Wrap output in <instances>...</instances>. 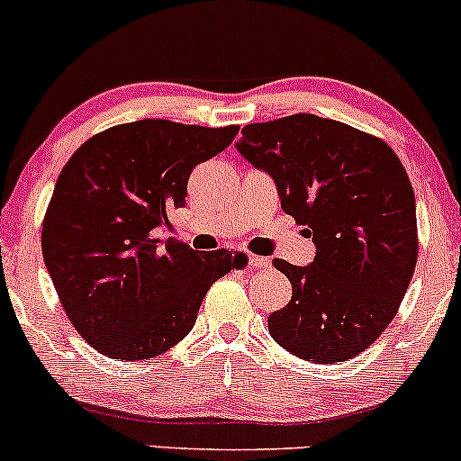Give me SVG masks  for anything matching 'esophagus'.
<instances>
[{
    "instance_id": "obj_1",
    "label": "esophagus",
    "mask_w": 461,
    "mask_h": 461,
    "mask_svg": "<svg viewBox=\"0 0 461 461\" xmlns=\"http://www.w3.org/2000/svg\"><path fill=\"white\" fill-rule=\"evenodd\" d=\"M250 266L257 267V270H266V267H270V258L267 257H258V255H252L250 257Z\"/></svg>"
}]
</instances>
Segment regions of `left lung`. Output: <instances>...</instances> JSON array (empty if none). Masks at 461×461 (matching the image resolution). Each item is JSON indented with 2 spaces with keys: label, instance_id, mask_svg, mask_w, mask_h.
I'll list each match as a JSON object with an SVG mask.
<instances>
[{
  "label": "left lung",
  "instance_id": "obj_1",
  "mask_svg": "<svg viewBox=\"0 0 461 461\" xmlns=\"http://www.w3.org/2000/svg\"><path fill=\"white\" fill-rule=\"evenodd\" d=\"M237 149L276 183L281 206L307 226L312 266H274L292 283L267 318L283 348L313 364L364 353L394 320L418 261L413 189L384 139L309 113L248 123Z\"/></svg>",
  "mask_w": 461,
  "mask_h": 461
}]
</instances>
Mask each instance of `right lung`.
Segmentation results:
<instances>
[{"instance_id": "right-lung-1", "label": "right lung", "mask_w": 461, "mask_h": 461, "mask_svg": "<svg viewBox=\"0 0 461 461\" xmlns=\"http://www.w3.org/2000/svg\"><path fill=\"white\" fill-rule=\"evenodd\" d=\"M237 132L141 119L93 134L67 161L41 248L67 318L97 353L119 361L165 353L194 327L217 278L246 267L244 252H198L154 235L185 206L195 165Z\"/></svg>"}]
</instances>
